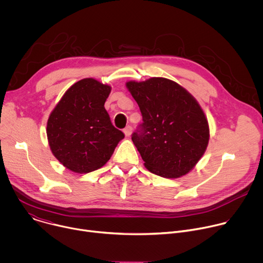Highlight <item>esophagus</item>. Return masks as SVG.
Here are the masks:
<instances>
[{"label": "esophagus", "mask_w": 263, "mask_h": 263, "mask_svg": "<svg viewBox=\"0 0 263 263\" xmlns=\"http://www.w3.org/2000/svg\"><path fill=\"white\" fill-rule=\"evenodd\" d=\"M124 133H125V135H126L127 137L130 136L131 133H132V127H131V126H127V127L124 129Z\"/></svg>", "instance_id": "esophagus-1"}]
</instances>
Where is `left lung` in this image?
I'll use <instances>...</instances> for the list:
<instances>
[{
	"mask_svg": "<svg viewBox=\"0 0 263 263\" xmlns=\"http://www.w3.org/2000/svg\"><path fill=\"white\" fill-rule=\"evenodd\" d=\"M126 87L142 115L132 141L151 173L176 179L189 174L204 155L209 124L194 96L177 82L153 77L128 81Z\"/></svg>",
	"mask_w": 263,
	"mask_h": 263,
	"instance_id": "left-lung-1",
	"label": "left lung"
}]
</instances>
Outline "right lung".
<instances>
[{"instance_id":"obj_1","label":"right lung","mask_w":263,"mask_h":263,"mask_svg":"<svg viewBox=\"0 0 263 263\" xmlns=\"http://www.w3.org/2000/svg\"><path fill=\"white\" fill-rule=\"evenodd\" d=\"M111 86L93 78L72 84L52 110L47 137L55 158L67 170L87 174L101 168L124 133L110 122L104 104Z\"/></svg>"}]
</instances>
